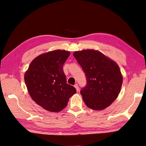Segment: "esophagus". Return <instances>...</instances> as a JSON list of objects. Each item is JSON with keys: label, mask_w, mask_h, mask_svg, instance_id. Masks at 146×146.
<instances>
[{"label": "esophagus", "mask_w": 146, "mask_h": 146, "mask_svg": "<svg viewBox=\"0 0 146 146\" xmlns=\"http://www.w3.org/2000/svg\"><path fill=\"white\" fill-rule=\"evenodd\" d=\"M74 87L76 88V90H77V91L78 92V91H79V87H78V85H77V84H76V85H74Z\"/></svg>", "instance_id": "obj_1"}]
</instances>
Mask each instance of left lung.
Masks as SVG:
<instances>
[{"mask_svg":"<svg viewBox=\"0 0 146 146\" xmlns=\"http://www.w3.org/2000/svg\"><path fill=\"white\" fill-rule=\"evenodd\" d=\"M73 55L86 78V85L80 91L84 102L94 110L108 107L116 99L122 86L117 64L98 50L77 51Z\"/></svg>","mask_w":146,"mask_h":146,"instance_id":"8db88e82","label":"left lung"}]
</instances>
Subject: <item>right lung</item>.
I'll return each mask as SVG.
<instances>
[{
    "label": "right lung",
    "instance_id": "obj_1",
    "mask_svg": "<svg viewBox=\"0 0 146 146\" xmlns=\"http://www.w3.org/2000/svg\"><path fill=\"white\" fill-rule=\"evenodd\" d=\"M70 52L56 50L35 58L24 75V80L32 99L50 112H58L67 106L76 89L69 85L63 66Z\"/></svg>",
    "mask_w": 146,
    "mask_h": 146
}]
</instances>
